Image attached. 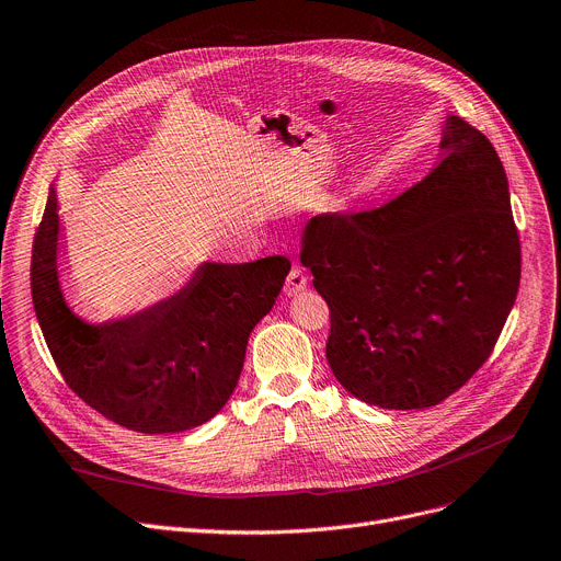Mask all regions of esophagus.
Instances as JSON below:
<instances>
[{
    "mask_svg": "<svg viewBox=\"0 0 561 561\" xmlns=\"http://www.w3.org/2000/svg\"><path fill=\"white\" fill-rule=\"evenodd\" d=\"M307 288V273L305 268H300V265H293L288 277H286V284H284V290L286 296H298L300 290Z\"/></svg>",
    "mask_w": 561,
    "mask_h": 561,
    "instance_id": "obj_1",
    "label": "esophagus"
}]
</instances>
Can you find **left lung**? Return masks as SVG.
<instances>
[{"mask_svg": "<svg viewBox=\"0 0 561 561\" xmlns=\"http://www.w3.org/2000/svg\"><path fill=\"white\" fill-rule=\"evenodd\" d=\"M444 159L391 202L311 218L300 261L330 307L328 362L352 396L430 409L489 359L520 282L507 174L450 115Z\"/></svg>", "mask_w": 561, "mask_h": 561, "instance_id": "8db88e82", "label": "left lung"}]
</instances>
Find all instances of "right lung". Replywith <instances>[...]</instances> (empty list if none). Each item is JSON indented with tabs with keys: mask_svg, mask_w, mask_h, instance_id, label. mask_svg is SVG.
<instances>
[{
	"mask_svg": "<svg viewBox=\"0 0 561 561\" xmlns=\"http://www.w3.org/2000/svg\"><path fill=\"white\" fill-rule=\"evenodd\" d=\"M56 195L32 250V298L66 385L95 411L140 434L197 427L225 407L256 322L290 271L286 256L204 263L174 298L129 320L91 328L64 302L56 277Z\"/></svg>",
	"mask_w": 561,
	"mask_h": 561,
	"instance_id": "1",
	"label": "right lung"
}]
</instances>
